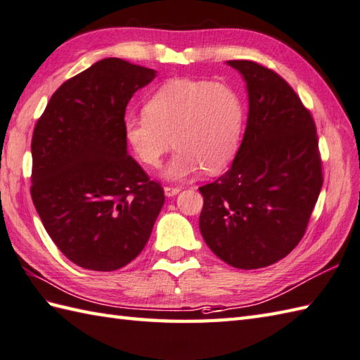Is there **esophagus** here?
<instances>
[{"label":"esophagus","mask_w":360,"mask_h":360,"mask_svg":"<svg viewBox=\"0 0 360 360\" xmlns=\"http://www.w3.org/2000/svg\"><path fill=\"white\" fill-rule=\"evenodd\" d=\"M180 191H181L180 186H165V194H166V197L177 195V194L180 193Z\"/></svg>","instance_id":"obj_1"}]
</instances>
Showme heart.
<instances>
[{"label": "heart", "mask_w": 360, "mask_h": 360, "mask_svg": "<svg viewBox=\"0 0 360 360\" xmlns=\"http://www.w3.org/2000/svg\"><path fill=\"white\" fill-rule=\"evenodd\" d=\"M245 124V102L229 84L203 79H172L146 104L127 116L124 134L139 161L150 167L175 144L165 175L181 180L205 169L222 172L236 157Z\"/></svg>", "instance_id": "1"}]
</instances>
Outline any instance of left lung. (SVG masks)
Listing matches in <instances>:
<instances>
[{
  "mask_svg": "<svg viewBox=\"0 0 360 360\" xmlns=\"http://www.w3.org/2000/svg\"><path fill=\"white\" fill-rule=\"evenodd\" d=\"M244 77L248 118L229 171L200 186V233L224 262L261 269L302 240L323 175L309 110L275 71L252 60H229Z\"/></svg>",
  "mask_w": 360,
  "mask_h": 360,
  "instance_id": "1",
  "label": "left lung"
}]
</instances>
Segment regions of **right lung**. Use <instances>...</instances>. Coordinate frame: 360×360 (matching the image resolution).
Wrapping results in <instances>:
<instances>
[{
    "instance_id": "add662e5",
    "label": "right lung",
    "mask_w": 360,
    "mask_h": 360,
    "mask_svg": "<svg viewBox=\"0 0 360 360\" xmlns=\"http://www.w3.org/2000/svg\"><path fill=\"white\" fill-rule=\"evenodd\" d=\"M155 70L108 57L51 96L32 135L35 210L54 244L79 267L112 272L141 253L165 203L127 153L124 116Z\"/></svg>"
}]
</instances>
